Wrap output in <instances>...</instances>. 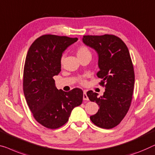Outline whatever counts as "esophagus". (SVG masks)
<instances>
[{
  "mask_svg": "<svg viewBox=\"0 0 155 155\" xmlns=\"http://www.w3.org/2000/svg\"><path fill=\"white\" fill-rule=\"evenodd\" d=\"M83 100H84V101H89V98L87 95V91H83Z\"/></svg>",
  "mask_w": 155,
  "mask_h": 155,
  "instance_id": "34e87169",
  "label": "esophagus"
}]
</instances>
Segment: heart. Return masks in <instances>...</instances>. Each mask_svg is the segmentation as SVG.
I'll return each instance as SVG.
<instances>
[{"instance_id":"heart-1","label":"heart","mask_w":155,"mask_h":155,"mask_svg":"<svg viewBox=\"0 0 155 155\" xmlns=\"http://www.w3.org/2000/svg\"><path fill=\"white\" fill-rule=\"evenodd\" d=\"M86 56H91L90 51L87 47L85 46H81L77 50V57L78 58L86 57ZM84 82V81H82Z\"/></svg>"}]
</instances>
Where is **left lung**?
I'll return each mask as SVG.
<instances>
[{
  "label": "left lung",
  "mask_w": 155,
  "mask_h": 155,
  "mask_svg": "<svg viewBox=\"0 0 155 155\" xmlns=\"http://www.w3.org/2000/svg\"><path fill=\"white\" fill-rule=\"evenodd\" d=\"M82 42L98 54V78L105 87L104 95L87 92L99 109L90 116L94 124L112 129L121 122L129 110L133 95L135 75L129 50L120 38L113 35H84Z\"/></svg>",
  "instance_id": "1"
}]
</instances>
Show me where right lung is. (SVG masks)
I'll list each match as a JSON object with an SVG mask.
<instances>
[{
    "mask_svg": "<svg viewBox=\"0 0 155 155\" xmlns=\"http://www.w3.org/2000/svg\"><path fill=\"white\" fill-rule=\"evenodd\" d=\"M77 40V38L42 35L33 42L26 55L24 96L35 120L48 129L66 124L73 109L82 103V89L59 90L53 79L61 71L63 53Z\"/></svg>",
    "mask_w": 155,
    "mask_h": 155,
    "instance_id": "1",
    "label": "right lung"
}]
</instances>
